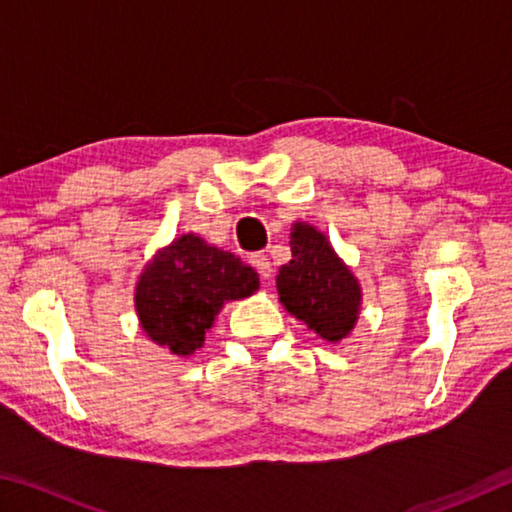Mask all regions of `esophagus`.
Returning <instances> with one entry per match:
<instances>
[{"label": "esophagus", "instance_id": "34e87169", "mask_svg": "<svg viewBox=\"0 0 512 512\" xmlns=\"http://www.w3.org/2000/svg\"><path fill=\"white\" fill-rule=\"evenodd\" d=\"M250 264H253V266L257 268V273L262 275V280H268V277H271L273 268H271V262H268L266 255H262V253L253 255V257H250Z\"/></svg>", "mask_w": 512, "mask_h": 512}]
</instances>
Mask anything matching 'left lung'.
Masks as SVG:
<instances>
[{
    "label": "left lung",
    "mask_w": 512,
    "mask_h": 512,
    "mask_svg": "<svg viewBox=\"0 0 512 512\" xmlns=\"http://www.w3.org/2000/svg\"><path fill=\"white\" fill-rule=\"evenodd\" d=\"M275 284L282 307L327 343L348 339L357 325L361 284L316 225H291V262L280 266Z\"/></svg>",
    "instance_id": "8db88e82"
}]
</instances>
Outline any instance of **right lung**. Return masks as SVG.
I'll use <instances>...</instances> for the list:
<instances>
[{"instance_id": "1", "label": "right lung", "mask_w": 512, "mask_h": 512, "mask_svg": "<svg viewBox=\"0 0 512 512\" xmlns=\"http://www.w3.org/2000/svg\"><path fill=\"white\" fill-rule=\"evenodd\" d=\"M257 289L255 268L187 232L160 248L144 266L135 284V311L155 345L189 357L203 348L205 332L219 311Z\"/></svg>"}]
</instances>
